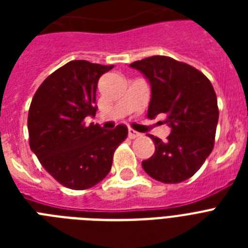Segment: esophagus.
<instances>
[{
  "mask_svg": "<svg viewBox=\"0 0 248 248\" xmlns=\"http://www.w3.org/2000/svg\"><path fill=\"white\" fill-rule=\"evenodd\" d=\"M140 134L138 131H135V130H132V128H130L128 130V138L130 139H135V138H139Z\"/></svg>",
  "mask_w": 248,
  "mask_h": 248,
  "instance_id": "34e87169",
  "label": "esophagus"
}]
</instances>
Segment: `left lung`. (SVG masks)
Masks as SVG:
<instances>
[{"instance_id":"1","label":"left lung","mask_w":248,"mask_h":248,"mask_svg":"<svg viewBox=\"0 0 248 248\" xmlns=\"http://www.w3.org/2000/svg\"><path fill=\"white\" fill-rule=\"evenodd\" d=\"M151 82L148 118L165 114L171 127L167 140L151 135L155 155L143 161L144 171L165 184L192 177L214 149L219 108L206 76L170 56L155 55L130 64Z\"/></svg>"}]
</instances>
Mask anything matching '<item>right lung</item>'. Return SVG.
Returning <instances> with one entry per match:
<instances>
[{"mask_svg": "<svg viewBox=\"0 0 248 248\" xmlns=\"http://www.w3.org/2000/svg\"><path fill=\"white\" fill-rule=\"evenodd\" d=\"M112 68L72 60L48 76L32 99L29 147L65 188L85 190L100 183L112 169L114 151L127 138L124 124L104 131L85 122L96 114L97 82Z\"/></svg>", "mask_w": 248, "mask_h": 248, "instance_id": "1", "label": "right lung"}]
</instances>
